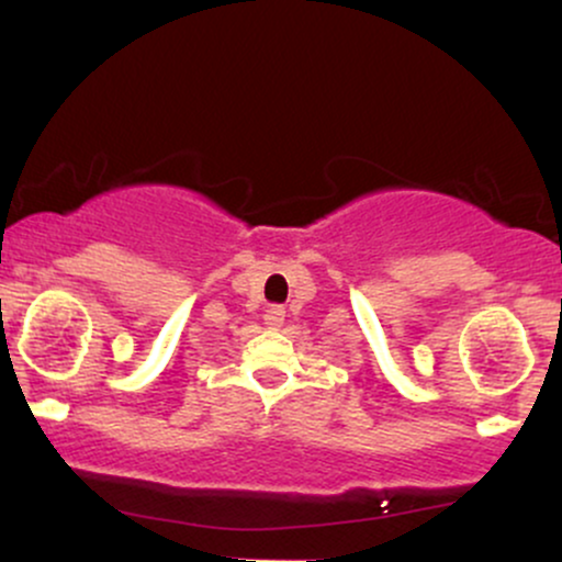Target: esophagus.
Segmentation results:
<instances>
[{
    "label": "esophagus",
    "instance_id": "obj_1",
    "mask_svg": "<svg viewBox=\"0 0 562 562\" xmlns=\"http://www.w3.org/2000/svg\"><path fill=\"white\" fill-rule=\"evenodd\" d=\"M263 322H267L269 327H280L282 322H285V308H282V306H269L267 314H263Z\"/></svg>",
    "mask_w": 562,
    "mask_h": 562
}]
</instances>
